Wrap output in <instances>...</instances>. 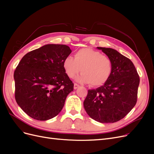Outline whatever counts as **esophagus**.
<instances>
[{
	"label": "esophagus",
	"mask_w": 154,
	"mask_h": 154,
	"mask_svg": "<svg viewBox=\"0 0 154 154\" xmlns=\"http://www.w3.org/2000/svg\"><path fill=\"white\" fill-rule=\"evenodd\" d=\"M79 87H80V85L77 84V83H74V89H76V88H78Z\"/></svg>",
	"instance_id": "obj_1"
}]
</instances>
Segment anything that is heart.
I'll use <instances>...</instances> for the list:
<instances>
[{
  "label": "heart",
  "instance_id": "obj_1",
  "mask_svg": "<svg viewBox=\"0 0 154 154\" xmlns=\"http://www.w3.org/2000/svg\"><path fill=\"white\" fill-rule=\"evenodd\" d=\"M63 68L70 78L82 71L81 75L76 78L78 82L99 87L109 80L113 71V62L108 56L100 51L83 48L76 51L74 58L69 56L65 58Z\"/></svg>",
  "mask_w": 154,
  "mask_h": 154
}]
</instances>
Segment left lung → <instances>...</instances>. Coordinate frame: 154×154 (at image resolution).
<instances>
[{
  "instance_id": "1",
  "label": "left lung",
  "mask_w": 154,
  "mask_h": 154,
  "mask_svg": "<svg viewBox=\"0 0 154 154\" xmlns=\"http://www.w3.org/2000/svg\"><path fill=\"white\" fill-rule=\"evenodd\" d=\"M97 48L111 58L113 71L103 85L88 90L83 106L87 114L96 122H117L136 105L140 80L130 59L114 49Z\"/></svg>"
}]
</instances>
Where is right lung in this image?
<instances>
[{
    "label": "right lung",
    "instance_id": "add662e5",
    "mask_svg": "<svg viewBox=\"0 0 154 154\" xmlns=\"http://www.w3.org/2000/svg\"><path fill=\"white\" fill-rule=\"evenodd\" d=\"M69 46L47 44L24 56L14 72L17 104L31 118L45 121L55 117L74 89L63 68L71 53Z\"/></svg>",
    "mask_w": 154,
    "mask_h": 154
}]
</instances>
